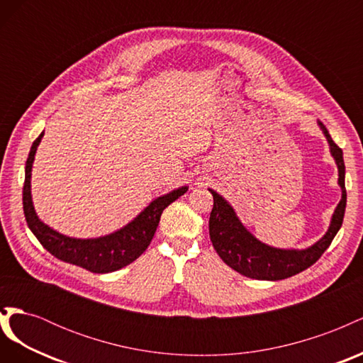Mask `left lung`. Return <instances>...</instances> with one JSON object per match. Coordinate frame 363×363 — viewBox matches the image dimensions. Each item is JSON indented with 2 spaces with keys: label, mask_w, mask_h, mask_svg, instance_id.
Returning <instances> with one entry per match:
<instances>
[{
  "label": "left lung",
  "mask_w": 363,
  "mask_h": 363,
  "mask_svg": "<svg viewBox=\"0 0 363 363\" xmlns=\"http://www.w3.org/2000/svg\"><path fill=\"white\" fill-rule=\"evenodd\" d=\"M320 124L328 147H330V155L337 164V184L342 196H340V201L335 208L325 235L309 248L286 250L263 244L240 223L232 204L216 191L208 189L213 195V208L211 218H208V235H211L213 248L230 268L245 277L276 281L292 277L295 274L307 269L323 256V252L332 244L333 238L342 225L347 206L342 150L335 144L324 124Z\"/></svg>",
  "instance_id": "obj_1"
}]
</instances>
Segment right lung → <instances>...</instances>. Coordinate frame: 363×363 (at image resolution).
<instances>
[{"mask_svg": "<svg viewBox=\"0 0 363 363\" xmlns=\"http://www.w3.org/2000/svg\"><path fill=\"white\" fill-rule=\"evenodd\" d=\"M42 138L43 131L33 142L26 162L23 204L28 228L38 238L42 247L50 251L54 257L82 267L91 272H113L136 260L148 248L152 236L156 233L162 212L179 196L188 192V186H182V188L157 196L135 219H131L127 225L111 235L89 239L62 235L40 221L31 200V168Z\"/></svg>", "mask_w": 363, "mask_h": 363, "instance_id": "right-lung-1", "label": "right lung"}]
</instances>
